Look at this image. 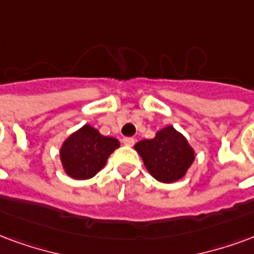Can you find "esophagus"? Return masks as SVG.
<instances>
[{
	"mask_svg": "<svg viewBox=\"0 0 254 254\" xmlns=\"http://www.w3.org/2000/svg\"><path fill=\"white\" fill-rule=\"evenodd\" d=\"M122 142H124V144H125V145H133V144H134V138H133V137H125V138H124V140H122Z\"/></svg>",
	"mask_w": 254,
	"mask_h": 254,
	"instance_id": "esophagus-1",
	"label": "esophagus"
}]
</instances>
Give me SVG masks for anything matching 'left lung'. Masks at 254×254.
<instances>
[{"label":"left lung","mask_w":254,"mask_h":254,"mask_svg":"<svg viewBox=\"0 0 254 254\" xmlns=\"http://www.w3.org/2000/svg\"><path fill=\"white\" fill-rule=\"evenodd\" d=\"M134 148L149 174L163 183H172L183 178L195 157L187 140L172 127L159 130L152 140L138 141Z\"/></svg>","instance_id":"8db88e82"}]
</instances>
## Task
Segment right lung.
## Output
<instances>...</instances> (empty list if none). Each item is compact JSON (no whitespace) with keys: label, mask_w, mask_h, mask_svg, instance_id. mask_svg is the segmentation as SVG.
<instances>
[{"label":"right lung","mask_w":254,"mask_h":254,"mask_svg":"<svg viewBox=\"0 0 254 254\" xmlns=\"http://www.w3.org/2000/svg\"><path fill=\"white\" fill-rule=\"evenodd\" d=\"M118 146V140L102 136L97 129L84 125L65 140L60 149V159L71 178L90 179L106 164L109 155Z\"/></svg>","instance_id":"1"}]
</instances>
